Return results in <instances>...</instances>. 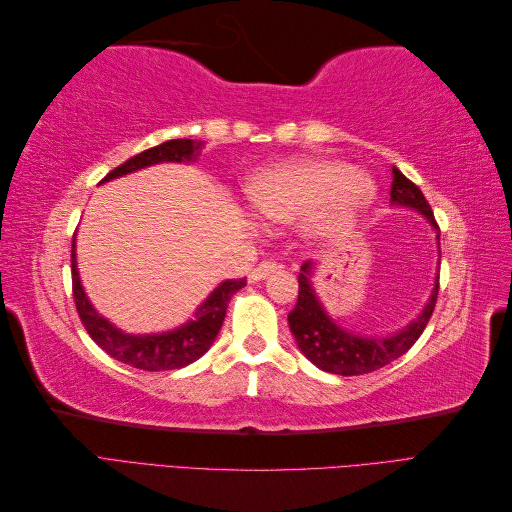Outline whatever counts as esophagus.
I'll return each mask as SVG.
<instances>
[{
    "mask_svg": "<svg viewBox=\"0 0 512 512\" xmlns=\"http://www.w3.org/2000/svg\"><path fill=\"white\" fill-rule=\"evenodd\" d=\"M275 269H280V265H277L275 260H262L260 265H256V267L250 271V280H252V282L265 280V277H267L269 273H273Z\"/></svg>",
    "mask_w": 512,
    "mask_h": 512,
    "instance_id": "obj_1",
    "label": "esophagus"
}]
</instances>
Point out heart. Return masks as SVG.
<instances>
[{
	"label": "heart",
	"instance_id": "obj_1",
	"mask_svg": "<svg viewBox=\"0 0 512 512\" xmlns=\"http://www.w3.org/2000/svg\"><path fill=\"white\" fill-rule=\"evenodd\" d=\"M374 196V183L359 170L322 158H299L245 183L252 215L267 224H290L305 218L309 232L335 237L346 232Z\"/></svg>",
	"mask_w": 512,
	"mask_h": 512
}]
</instances>
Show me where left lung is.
I'll return each instance as SVG.
<instances>
[{"label": "left lung", "mask_w": 512, "mask_h": 512, "mask_svg": "<svg viewBox=\"0 0 512 512\" xmlns=\"http://www.w3.org/2000/svg\"><path fill=\"white\" fill-rule=\"evenodd\" d=\"M393 183H391V203L416 209L421 215L429 220V224L438 228L436 218H433V211L427 203L423 192L418 190L399 168L393 166ZM312 269L314 262L305 260L301 273H299V297L297 305H294L292 312L288 314L290 331L297 339L299 350L322 371H329V374L337 376H361L371 374L384 365L393 363L399 359L401 354H406L421 333L425 331L427 322L433 314V307L438 301V282L433 288L429 303L410 327L401 329L395 335L386 337H365L356 335L352 331H346L335 324L329 314L324 312L314 286H312Z\"/></svg>", "instance_id": "8db88e82"}]
</instances>
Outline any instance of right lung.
<instances>
[{
	"label": "right lung",
	"mask_w": 512,
	"mask_h": 512,
	"mask_svg": "<svg viewBox=\"0 0 512 512\" xmlns=\"http://www.w3.org/2000/svg\"><path fill=\"white\" fill-rule=\"evenodd\" d=\"M205 147L203 141H192V138H175L151 149L136 153L134 158L126 160L121 166L113 168L100 183L111 181L115 177L134 173L151 164L160 162H194L200 156V149ZM245 286V280H226L215 288L203 305H198L194 312V320L185 322L183 327L168 333L153 335H130L113 327L104 316H100L94 305L89 303L87 294L79 280V269H76L74 239H72V294L76 303V312L87 329L89 337L113 359L132 365L145 371H168L181 369L194 363L203 356L218 337L222 322L226 316L228 301L232 294Z\"/></svg>",
	"instance_id": "1"
}]
</instances>
